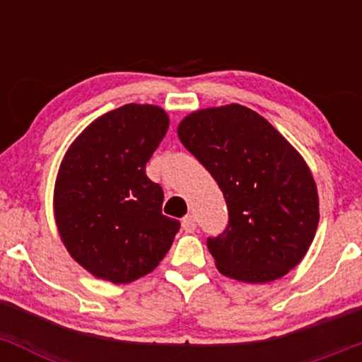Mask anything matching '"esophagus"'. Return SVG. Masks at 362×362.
Returning a JSON list of instances; mask_svg holds the SVG:
<instances>
[{
	"mask_svg": "<svg viewBox=\"0 0 362 362\" xmlns=\"http://www.w3.org/2000/svg\"><path fill=\"white\" fill-rule=\"evenodd\" d=\"M182 228H184L187 233H192L195 228H197V221H195V218L192 214L185 216V218L182 219Z\"/></svg>",
	"mask_w": 362,
	"mask_h": 362,
	"instance_id": "obj_1",
	"label": "esophagus"
}]
</instances>
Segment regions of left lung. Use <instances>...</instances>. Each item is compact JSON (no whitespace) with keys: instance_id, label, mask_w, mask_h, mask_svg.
I'll list each match as a JSON object with an SVG mask.
<instances>
[{"instance_id":"left-lung-1","label":"left lung","mask_w":362,"mask_h":362,"mask_svg":"<svg viewBox=\"0 0 362 362\" xmlns=\"http://www.w3.org/2000/svg\"><path fill=\"white\" fill-rule=\"evenodd\" d=\"M177 134L226 201V230L207 238L218 271L262 284L296 267L317 233L320 209L313 175L289 141L238 103L192 112Z\"/></svg>"}]
</instances>
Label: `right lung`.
<instances>
[{
    "mask_svg": "<svg viewBox=\"0 0 362 362\" xmlns=\"http://www.w3.org/2000/svg\"><path fill=\"white\" fill-rule=\"evenodd\" d=\"M158 105L107 112L73 141L54 185V218L66 250L98 279L127 284L163 260L180 223L161 214L163 189L146 163L168 131Z\"/></svg>",
    "mask_w": 362,
    "mask_h": 362,
    "instance_id": "1",
    "label": "right lung"
}]
</instances>
